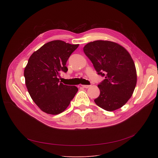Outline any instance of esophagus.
<instances>
[{
	"instance_id": "1",
	"label": "esophagus",
	"mask_w": 158,
	"mask_h": 158,
	"mask_svg": "<svg viewBox=\"0 0 158 158\" xmlns=\"http://www.w3.org/2000/svg\"><path fill=\"white\" fill-rule=\"evenodd\" d=\"M81 86H82V87H84V88H89V87H91V85H81Z\"/></svg>"
}]
</instances>
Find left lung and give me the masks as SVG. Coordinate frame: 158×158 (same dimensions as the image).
I'll use <instances>...</instances> for the list:
<instances>
[{
  "instance_id": "1",
  "label": "left lung",
  "mask_w": 158,
  "mask_h": 158,
  "mask_svg": "<svg viewBox=\"0 0 158 158\" xmlns=\"http://www.w3.org/2000/svg\"><path fill=\"white\" fill-rule=\"evenodd\" d=\"M83 50L97 74L105 77L98 85L100 94L95 103L107 111L123 107L137 82L136 67L129 52L118 44L107 40L89 42Z\"/></svg>"
}]
</instances>
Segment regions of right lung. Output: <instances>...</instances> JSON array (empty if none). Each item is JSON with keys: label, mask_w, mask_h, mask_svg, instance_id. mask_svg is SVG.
Instances as JSON below:
<instances>
[{"label": "right lung", "mask_w": 158, "mask_h": 158, "mask_svg": "<svg viewBox=\"0 0 158 158\" xmlns=\"http://www.w3.org/2000/svg\"><path fill=\"white\" fill-rule=\"evenodd\" d=\"M79 44L62 40L49 42L30 57L24 70L28 92L37 106L50 114H58L69 105L78 89L59 82L60 73L68 71L66 62Z\"/></svg>", "instance_id": "obj_1"}]
</instances>
